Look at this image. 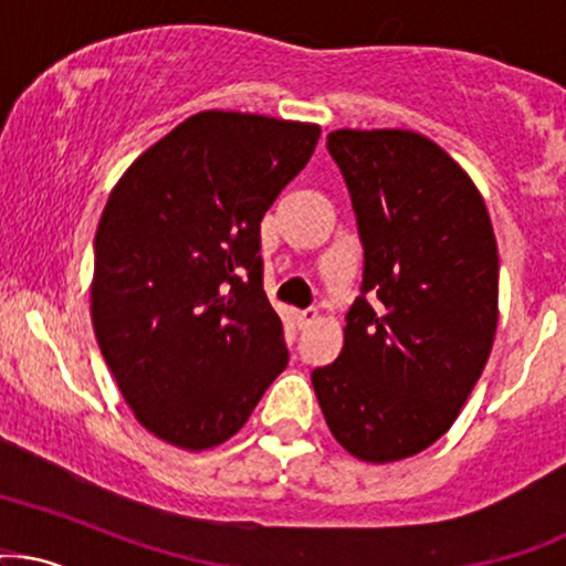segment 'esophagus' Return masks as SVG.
I'll list each match as a JSON object with an SVG mask.
<instances>
[{"label":"esophagus","instance_id":"34e87169","mask_svg":"<svg viewBox=\"0 0 566 566\" xmlns=\"http://www.w3.org/2000/svg\"><path fill=\"white\" fill-rule=\"evenodd\" d=\"M316 316H319V314H316L314 308H306V312H297V314H295V322H297V327H301V331H303V327L314 325V322H316Z\"/></svg>","mask_w":566,"mask_h":566}]
</instances>
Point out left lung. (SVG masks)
I'll return each instance as SVG.
<instances>
[{
	"mask_svg": "<svg viewBox=\"0 0 566 566\" xmlns=\"http://www.w3.org/2000/svg\"><path fill=\"white\" fill-rule=\"evenodd\" d=\"M327 150L349 188L365 271L344 349L312 384L352 457L397 462L449 432L483 374L500 316L494 228L468 171L427 136L340 128Z\"/></svg>",
	"mask_w": 566,
	"mask_h": 566,
	"instance_id": "8db88e82",
	"label": "left lung"
}]
</instances>
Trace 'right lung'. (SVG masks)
Instances as JSON below:
<instances>
[{"label": "right lung", "mask_w": 566, "mask_h": 566, "mask_svg": "<svg viewBox=\"0 0 566 566\" xmlns=\"http://www.w3.org/2000/svg\"><path fill=\"white\" fill-rule=\"evenodd\" d=\"M316 139L314 123L198 112L109 192L93 241V333L136 421L177 449L233 438L287 368L260 220Z\"/></svg>", "instance_id": "right-lung-1"}]
</instances>
